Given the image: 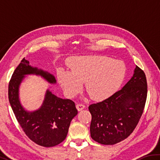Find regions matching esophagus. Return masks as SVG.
<instances>
[{"instance_id": "obj_1", "label": "esophagus", "mask_w": 160, "mask_h": 160, "mask_svg": "<svg viewBox=\"0 0 160 160\" xmlns=\"http://www.w3.org/2000/svg\"><path fill=\"white\" fill-rule=\"evenodd\" d=\"M85 106L84 104H76V108H77V109L79 111H82V109H85Z\"/></svg>"}]
</instances>
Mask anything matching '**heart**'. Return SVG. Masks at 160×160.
<instances>
[{"instance_id": "obj_1", "label": "heart", "mask_w": 160, "mask_h": 160, "mask_svg": "<svg viewBox=\"0 0 160 160\" xmlns=\"http://www.w3.org/2000/svg\"><path fill=\"white\" fill-rule=\"evenodd\" d=\"M70 70H58L57 77L65 93L76 95L82 82L92 98L104 99L118 90L126 76V67L122 61L104 56H75L69 61Z\"/></svg>"}]
</instances>
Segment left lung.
I'll list each match as a JSON object with an SVG mask.
<instances>
[{"instance_id": "8db88e82", "label": "left lung", "mask_w": 160, "mask_h": 160, "mask_svg": "<svg viewBox=\"0 0 160 160\" xmlns=\"http://www.w3.org/2000/svg\"><path fill=\"white\" fill-rule=\"evenodd\" d=\"M147 93L145 72L136 66L132 78L120 90L89 106L92 138L103 145H114L128 138L142 114Z\"/></svg>"}]
</instances>
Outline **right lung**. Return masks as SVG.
Here are the masks:
<instances>
[{
  "label": "right lung",
  "mask_w": 160,
  "mask_h": 160,
  "mask_svg": "<svg viewBox=\"0 0 160 160\" xmlns=\"http://www.w3.org/2000/svg\"><path fill=\"white\" fill-rule=\"evenodd\" d=\"M41 76L50 84H56L54 75L33 67L24 58L16 68L8 86L10 106L18 123L25 134L36 144L46 148L53 147L66 139L72 119L78 114L75 103L61 99L47 89L44 101L39 109L28 111L20 100V87L26 75Z\"/></svg>",
  "instance_id": "obj_1"
}]
</instances>
